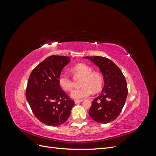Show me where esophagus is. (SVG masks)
Masks as SVG:
<instances>
[{"mask_svg":"<svg viewBox=\"0 0 156 156\" xmlns=\"http://www.w3.org/2000/svg\"><path fill=\"white\" fill-rule=\"evenodd\" d=\"M83 100H75V103H81L82 102Z\"/></svg>","mask_w":156,"mask_h":156,"instance_id":"1","label":"esophagus"}]
</instances>
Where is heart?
<instances>
[{"label":"heart","mask_w":156,"mask_h":156,"mask_svg":"<svg viewBox=\"0 0 156 156\" xmlns=\"http://www.w3.org/2000/svg\"><path fill=\"white\" fill-rule=\"evenodd\" d=\"M73 72L81 75L83 79L81 83L82 87L74 89L71 92V97L75 100H80L91 95L92 91L98 92L103 86L102 76L97 72H92L91 67L84 64H79L73 68ZM58 83L61 88L66 91L72 88V81L66 73H61L58 77Z\"/></svg>","instance_id":"b5f03b06"}]
</instances>
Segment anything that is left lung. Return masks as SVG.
Listing matches in <instances>:
<instances>
[{
	"label": "left lung",
	"instance_id": "8db88e82",
	"mask_svg": "<svg viewBox=\"0 0 156 156\" xmlns=\"http://www.w3.org/2000/svg\"><path fill=\"white\" fill-rule=\"evenodd\" d=\"M100 68L104 79L101 93L92 101L89 109L92 119L101 124H108L119 116L127 96V87L120 69L108 58L85 56Z\"/></svg>",
	"mask_w": 156,
	"mask_h": 156
}]
</instances>
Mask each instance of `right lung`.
I'll return each mask as SVG.
<instances>
[{"mask_svg": "<svg viewBox=\"0 0 156 156\" xmlns=\"http://www.w3.org/2000/svg\"><path fill=\"white\" fill-rule=\"evenodd\" d=\"M70 61L68 56H50L32 70L29 78L27 100L37 119L48 126L64 123L75 105L58 83L61 72Z\"/></svg>", "mask_w": 156, "mask_h": 156, "instance_id": "right-lung-1", "label": "right lung"}]
</instances>
